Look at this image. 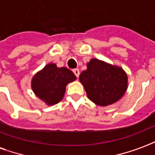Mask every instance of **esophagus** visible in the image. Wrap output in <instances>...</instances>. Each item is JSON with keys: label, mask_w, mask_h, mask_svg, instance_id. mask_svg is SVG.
Masks as SVG:
<instances>
[{"label": "esophagus", "mask_w": 155, "mask_h": 155, "mask_svg": "<svg viewBox=\"0 0 155 155\" xmlns=\"http://www.w3.org/2000/svg\"><path fill=\"white\" fill-rule=\"evenodd\" d=\"M73 72H74V74H75V76H76L77 78L80 76V71H79V69H78V68H75V69H73Z\"/></svg>", "instance_id": "esophagus-1"}]
</instances>
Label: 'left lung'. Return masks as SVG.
<instances>
[{"instance_id": "1", "label": "left lung", "mask_w": 155, "mask_h": 155, "mask_svg": "<svg viewBox=\"0 0 155 155\" xmlns=\"http://www.w3.org/2000/svg\"><path fill=\"white\" fill-rule=\"evenodd\" d=\"M80 75L88 99L97 105L117 102L127 89V75L123 69L92 58Z\"/></svg>"}]
</instances>
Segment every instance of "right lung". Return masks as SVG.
I'll return each instance as SVG.
<instances>
[{
  "instance_id": "add662e5",
  "label": "right lung",
  "mask_w": 155,
  "mask_h": 155,
  "mask_svg": "<svg viewBox=\"0 0 155 155\" xmlns=\"http://www.w3.org/2000/svg\"><path fill=\"white\" fill-rule=\"evenodd\" d=\"M75 79V74L68 68H57L50 63L34 76L32 89L37 97L52 105L63 99L67 84Z\"/></svg>"
}]
</instances>
